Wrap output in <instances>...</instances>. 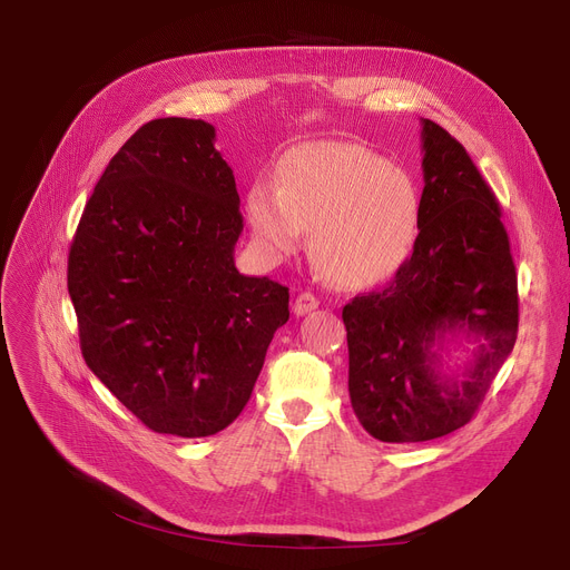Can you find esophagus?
<instances>
[{
	"label": "esophagus",
	"mask_w": 570,
	"mask_h": 570,
	"mask_svg": "<svg viewBox=\"0 0 570 570\" xmlns=\"http://www.w3.org/2000/svg\"><path fill=\"white\" fill-rule=\"evenodd\" d=\"M316 307H318V297L314 293L305 291V293H297L295 303H293V314L295 316H305V314L314 312Z\"/></svg>",
	"instance_id": "obj_1"
}]
</instances>
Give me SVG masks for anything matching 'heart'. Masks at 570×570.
Here are the masks:
<instances>
[{"instance_id":"obj_1","label":"heart","mask_w":570,"mask_h":570,"mask_svg":"<svg viewBox=\"0 0 570 570\" xmlns=\"http://www.w3.org/2000/svg\"><path fill=\"white\" fill-rule=\"evenodd\" d=\"M247 219L277 258L301 247L325 279L344 288L393 277L413 252L421 196L413 179L372 149L348 140L303 142L282 157L275 185L256 183Z\"/></svg>"}]
</instances>
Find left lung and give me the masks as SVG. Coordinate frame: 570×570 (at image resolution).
<instances>
[{
  "mask_svg": "<svg viewBox=\"0 0 570 570\" xmlns=\"http://www.w3.org/2000/svg\"><path fill=\"white\" fill-rule=\"evenodd\" d=\"M421 230L381 291L357 295L342 318L348 395L379 441L415 443L464 428L518 340V275L501 207L466 149L421 119ZM473 338L460 373L442 346Z\"/></svg>",
  "mask_w": 570,
  "mask_h": 570,
  "instance_id": "1",
  "label": "left lung"
}]
</instances>
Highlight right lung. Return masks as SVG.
Instances as JSON below:
<instances>
[{"label":"right lung","mask_w":570,"mask_h":570,"mask_svg":"<svg viewBox=\"0 0 570 570\" xmlns=\"http://www.w3.org/2000/svg\"><path fill=\"white\" fill-rule=\"evenodd\" d=\"M230 166L203 119L142 125L110 159L69 252L87 367L138 421L198 439L252 397L288 288L239 275Z\"/></svg>","instance_id":"obj_1"}]
</instances>
